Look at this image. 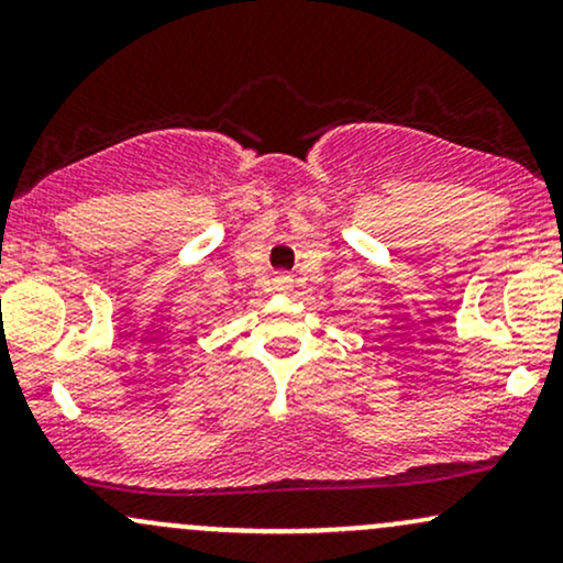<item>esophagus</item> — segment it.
<instances>
[{"label":"esophagus","mask_w":563,"mask_h":563,"mask_svg":"<svg viewBox=\"0 0 563 563\" xmlns=\"http://www.w3.org/2000/svg\"><path fill=\"white\" fill-rule=\"evenodd\" d=\"M288 283H290L288 277H280V288H288Z\"/></svg>","instance_id":"obj_1"}]
</instances>
